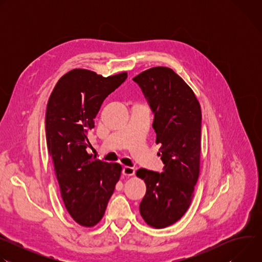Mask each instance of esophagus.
<instances>
[{
    "instance_id": "1",
    "label": "esophagus",
    "mask_w": 262,
    "mask_h": 262,
    "mask_svg": "<svg viewBox=\"0 0 262 262\" xmlns=\"http://www.w3.org/2000/svg\"><path fill=\"white\" fill-rule=\"evenodd\" d=\"M122 174L125 176H133L135 174V169L132 167H123Z\"/></svg>"
}]
</instances>
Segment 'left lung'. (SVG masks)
<instances>
[{
    "instance_id": "obj_1",
    "label": "left lung",
    "mask_w": 262,
    "mask_h": 262,
    "mask_svg": "<svg viewBox=\"0 0 262 262\" xmlns=\"http://www.w3.org/2000/svg\"><path fill=\"white\" fill-rule=\"evenodd\" d=\"M154 113L152 127L163 173L139 169L146 183L140 213L149 226L165 228L188 210L200 171L201 107L193 90L168 67H154L133 79Z\"/></svg>"
}]
</instances>
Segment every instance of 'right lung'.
Masks as SVG:
<instances>
[{
	"mask_svg": "<svg viewBox=\"0 0 262 262\" xmlns=\"http://www.w3.org/2000/svg\"><path fill=\"white\" fill-rule=\"evenodd\" d=\"M127 78H103L73 69L58 81L47 105L46 136L61 197L73 220L92 227L101 220L120 178L121 166L88 155V133L101 103Z\"/></svg>",
	"mask_w": 262,
	"mask_h": 262,
	"instance_id": "right-lung-1",
	"label": "right lung"
}]
</instances>
